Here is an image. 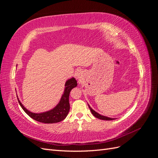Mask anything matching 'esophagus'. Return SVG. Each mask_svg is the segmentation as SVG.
<instances>
[{
    "mask_svg": "<svg viewBox=\"0 0 158 158\" xmlns=\"http://www.w3.org/2000/svg\"><path fill=\"white\" fill-rule=\"evenodd\" d=\"M75 76H76V79H78V80H80L82 78V73L81 72H80V71H77L75 73Z\"/></svg>",
    "mask_w": 158,
    "mask_h": 158,
    "instance_id": "esophagus-1",
    "label": "esophagus"
}]
</instances>
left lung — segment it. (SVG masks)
Segmentation results:
<instances>
[{"mask_svg":"<svg viewBox=\"0 0 158 158\" xmlns=\"http://www.w3.org/2000/svg\"><path fill=\"white\" fill-rule=\"evenodd\" d=\"M89 107L90 108V110H91V113L93 114V116H95L96 118H99V119H102V120H106V121H111V120H114V118H110V117H105V116H103L99 114V113H98L97 112H95V110H93V109L90 107V106L89 105Z\"/></svg>","mask_w":158,"mask_h":158,"instance_id":"1","label":"left lung"}]
</instances>
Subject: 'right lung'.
Instances as JSON below:
<instances>
[{
    "mask_svg": "<svg viewBox=\"0 0 158 158\" xmlns=\"http://www.w3.org/2000/svg\"><path fill=\"white\" fill-rule=\"evenodd\" d=\"M77 85L78 84H77V81L74 78H72L67 80L65 85V91H64V93L61 97L59 104L52 110L45 112H41V113H33V112H30L24 108V106L22 104V103L17 97L18 100L22 108L23 109L26 113L30 117L33 118L34 120L44 123H58V122L65 119L68 114L70 108L69 102V93L72 89L76 87Z\"/></svg>",
    "mask_w": 158,
    "mask_h": 158,
    "instance_id": "obj_1",
    "label": "right lung"
}]
</instances>
